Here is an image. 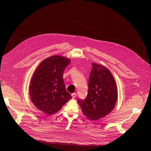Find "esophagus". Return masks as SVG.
<instances>
[{"label": "esophagus", "instance_id": "1", "mask_svg": "<svg viewBox=\"0 0 151 151\" xmlns=\"http://www.w3.org/2000/svg\"><path fill=\"white\" fill-rule=\"evenodd\" d=\"M71 97H72L73 99H75L77 96V94H76V93H71Z\"/></svg>", "mask_w": 151, "mask_h": 151}]
</instances>
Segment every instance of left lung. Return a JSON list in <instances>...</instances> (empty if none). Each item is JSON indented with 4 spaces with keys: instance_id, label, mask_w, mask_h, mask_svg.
I'll return each instance as SVG.
<instances>
[{
    "instance_id": "left-lung-1",
    "label": "left lung",
    "mask_w": 151,
    "mask_h": 151,
    "mask_svg": "<svg viewBox=\"0 0 151 151\" xmlns=\"http://www.w3.org/2000/svg\"><path fill=\"white\" fill-rule=\"evenodd\" d=\"M88 93L84 100H77L84 115L97 121L109 114L114 109L117 99V89L114 78L105 67L92 63Z\"/></svg>"
}]
</instances>
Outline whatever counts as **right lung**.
Returning <instances> with one entry per match:
<instances>
[{"mask_svg":"<svg viewBox=\"0 0 151 151\" xmlns=\"http://www.w3.org/2000/svg\"><path fill=\"white\" fill-rule=\"evenodd\" d=\"M70 59L55 55L42 61L31 78L29 95L32 104L47 115L58 112L71 99L63 80Z\"/></svg>","mask_w":151,"mask_h":151,"instance_id":"add662e5","label":"right lung"}]
</instances>
